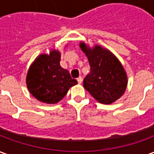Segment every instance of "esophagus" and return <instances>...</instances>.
Instances as JSON below:
<instances>
[{
    "label": "esophagus",
    "instance_id": "1",
    "mask_svg": "<svg viewBox=\"0 0 154 154\" xmlns=\"http://www.w3.org/2000/svg\"><path fill=\"white\" fill-rule=\"evenodd\" d=\"M77 82L79 84H82V77H79L78 78H77Z\"/></svg>",
    "mask_w": 154,
    "mask_h": 154
}]
</instances>
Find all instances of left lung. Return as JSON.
<instances>
[{
    "label": "left lung",
    "instance_id": "8db88e82",
    "mask_svg": "<svg viewBox=\"0 0 154 154\" xmlns=\"http://www.w3.org/2000/svg\"><path fill=\"white\" fill-rule=\"evenodd\" d=\"M80 48L91 67L90 73L84 78L85 89L100 103L115 102L125 93L128 83L122 64L110 51L101 46L90 48L82 42Z\"/></svg>",
    "mask_w": 154,
    "mask_h": 154
}]
</instances>
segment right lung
<instances>
[{"label": "right lung", "mask_w": 154, "mask_h": 154, "mask_svg": "<svg viewBox=\"0 0 154 154\" xmlns=\"http://www.w3.org/2000/svg\"><path fill=\"white\" fill-rule=\"evenodd\" d=\"M61 54L52 50L49 54H40L29 68L26 85L29 91L41 102L57 103L69 88L77 84L69 72L60 66Z\"/></svg>", "instance_id": "right-lung-1"}]
</instances>
